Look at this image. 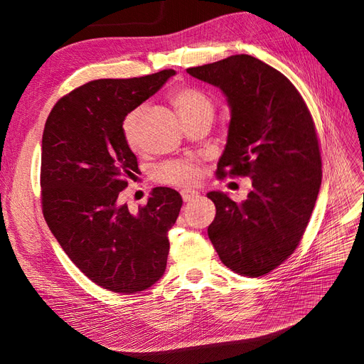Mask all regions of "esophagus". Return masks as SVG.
Returning <instances> with one entry per match:
<instances>
[{
	"instance_id": "esophagus-1",
	"label": "esophagus",
	"mask_w": 364,
	"mask_h": 364,
	"mask_svg": "<svg viewBox=\"0 0 364 364\" xmlns=\"http://www.w3.org/2000/svg\"><path fill=\"white\" fill-rule=\"evenodd\" d=\"M181 194H182V199H183V202H193V200H197L200 197V194L197 193V191H191V190H182L181 191Z\"/></svg>"
}]
</instances>
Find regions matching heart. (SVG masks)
Returning <instances> with one entry per match:
<instances>
[{
  "label": "heart",
  "mask_w": 364,
  "mask_h": 364,
  "mask_svg": "<svg viewBox=\"0 0 364 364\" xmlns=\"http://www.w3.org/2000/svg\"><path fill=\"white\" fill-rule=\"evenodd\" d=\"M171 103L183 123L200 115H213L214 109L211 97L191 85L178 87L171 95ZM139 119L141 109H134L124 117L123 126H121L124 141L134 150L138 147ZM200 176V165L193 161H167L156 165L153 170V179L158 183L179 186V188H190V186L197 185Z\"/></svg>",
  "instance_id": "obj_1"
}]
</instances>
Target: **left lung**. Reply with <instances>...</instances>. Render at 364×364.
<instances>
[{
    "label": "left lung",
    "mask_w": 364,
    "mask_h": 364,
    "mask_svg": "<svg viewBox=\"0 0 364 364\" xmlns=\"http://www.w3.org/2000/svg\"><path fill=\"white\" fill-rule=\"evenodd\" d=\"M228 97V144L217 178H252L247 199L235 203L208 193L215 205L208 237L220 259L243 277H262L299 246L322 182L316 124L294 85L249 54L188 68Z\"/></svg>",
    "instance_id": "1"
}]
</instances>
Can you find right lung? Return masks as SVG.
<instances>
[{
	"mask_svg": "<svg viewBox=\"0 0 364 364\" xmlns=\"http://www.w3.org/2000/svg\"><path fill=\"white\" fill-rule=\"evenodd\" d=\"M173 74L87 82L54 105L43 127V218L85 277L114 293L146 290L167 267L168 230L182 197L158 186L136 213L121 203L127 181L139 171L121 126Z\"/></svg>",
	"mask_w": 364,
	"mask_h": 364,
	"instance_id": "right-lung-1",
	"label": "right lung"
}]
</instances>
